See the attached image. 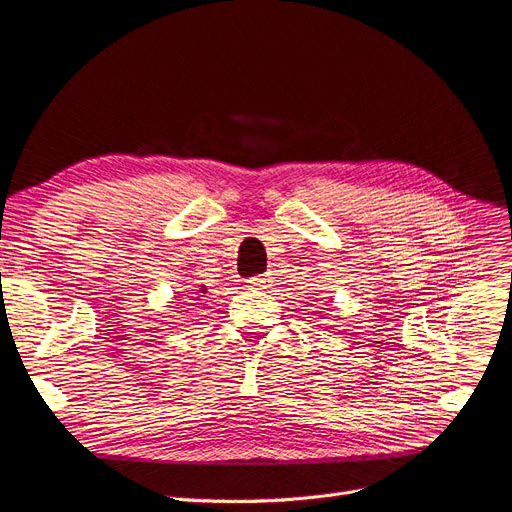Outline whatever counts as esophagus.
I'll use <instances>...</instances> for the list:
<instances>
[{
	"label": "esophagus",
	"instance_id": "obj_1",
	"mask_svg": "<svg viewBox=\"0 0 512 512\" xmlns=\"http://www.w3.org/2000/svg\"><path fill=\"white\" fill-rule=\"evenodd\" d=\"M247 282H249V286H251V288H255V290L270 288V286H272V278H270V276H265V274H261V276H253V278H249Z\"/></svg>",
	"mask_w": 512,
	"mask_h": 512
}]
</instances>
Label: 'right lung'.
Returning <instances> with one entry per match:
<instances>
[{"label": "right lung", "instance_id": "right-lung-1", "mask_svg": "<svg viewBox=\"0 0 512 512\" xmlns=\"http://www.w3.org/2000/svg\"><path fill=\"white\" fill-rule=\"evenodd\" d=\"M199 292H205V286H201V288H199Z\"/></svg>", "mask_w": 512, "mask_h": 512}]
</instances>
